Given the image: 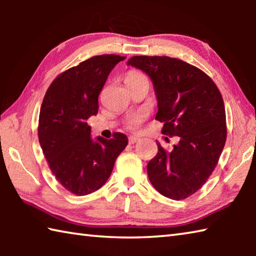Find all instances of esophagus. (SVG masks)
Returning a JSON list of instances; mask_svg holds the SVG:
<instances>
[{
	"mask_svg": "<svg viewBox=\"0 0 256 256\" xmlns=\"http://www.w3.org/2000/svg\"><path fill=\"white\" fill-rule=\"evenodd\" d=\"M138 141H140V138H136V136H130L128 138V144H136V142H138Z\"/></svg>",
	"mask_w": 256,
	"mask_h": 256,
	"instance_id": "34e87169",
	"label": "esophagus"
}]
</instances>
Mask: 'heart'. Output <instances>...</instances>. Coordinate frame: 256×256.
Wrapping results in <instances>:
<instances>
[{"label": "heart", "instance_id": "1", "mask_svg": "<svg viewBox=\"0 0 256 256\" xmlns=\"http://www.w3.org/2000/svg\"><path fill=\"white\" fill-rule=\"evenodd\" d=\"M142 78H146L142 73L138 72V71H130L126 76H125V82H132V81H136L138 79H142ZM142 120H144V115L142 114H136L130 118L126 120V128L128 130H132V131H136V130L140 126V124L142 123Z\"/></svg>", "mask_w": 256, "mask_h": 256}]
</instances>
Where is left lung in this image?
<instances>
[{
	"instance_id": "8db88e82",
	"label": "left lung",
	"mask_w": 256,
	"mask_h": 256,
	"mask_svg": "<svg viewBox=\"0 0 256 256\" xmlns=\"http://www.w3.org/2000/svg\"><path fill=\"white\" fill-rule=\"evenodd\" d=\"M128 64L152 80L156 120L164 124V134L178 136L172 150L157 144L158 154L146 167L149 180L164 196L184 200L209 178L226 144L222 94L209 76L178 58L133 56Z\"/></svg>"
}]
</instances>
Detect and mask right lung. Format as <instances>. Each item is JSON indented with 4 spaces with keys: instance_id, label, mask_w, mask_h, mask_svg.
Here are the masks:
<instances>
[{
    "instance_id": "add662e5",
    "label": "right lung",
    "mask_w": 256,
    "mask_h": 256,
    "mask_svg": "<svg viewBox=\"0 0 256 256\" xmlns=\"http://www.w3.org/2000/svg\"><path fill=\"white\" fill-rule=\"evenodd\" d=\"M125 58L94 56L58 74L45 94L38 122L40 144L56 180L76 196L100 188L128 146L126 136L118 132L110 140H94L86 123L98 112V96L110 71Z\"/></svg>"
}]
</instances>
